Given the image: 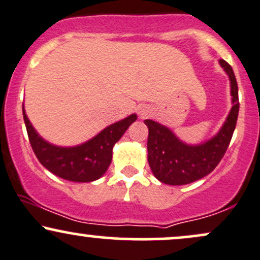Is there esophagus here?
<instances>
[{"instance_id":"34e87169","label":"esophagus","mask_w":260,"mask_h":260,"mask_svg":"<svg viewBox=\"0 0 260 260\" xmlns=\"http://www.w3.org/2000/svg\"><path fill=\"white\" fill-rule=\"evenodd\" d=\"M151 112H153V110H151V107L149 105H143L139 107V116L142 118L149 117L151 115Z\"/></svg>"}]
</instances>
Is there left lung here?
I'll use <instances>...</instances> for the list:
<instances>
[{
    "instance_id": "left-lung-1",
    "label": "left lung",
    "mask_w": 260,
    "mask_h": 260,
    "mask_svg": "<svg viewBox=\"0 0 260 260\" xmlns=\"http://www.w3.org/2000/svg\"><path fill=\"white\" fill-rule=\"evenodd\" d=\"M220 64L231 80L232 106L220 132L213 139L201 145L182 143L169 128L157 122L145 120L149 128L148 162L157 180L166 184L181 186L201 180L210 174L228 150L238 117V86L234 70L228 62L220 59Z\"/></svg>"
}]
</instances>
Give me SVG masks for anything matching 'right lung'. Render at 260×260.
Returning <instances> with one entry per match:
<instances>
[{"label":"right lung","instance_id":"obj_1","mask_svg":"<svg viewBox=\"0 0 260 260\" xmlns=\"http://www.w3.org/2000/svg\"><path fill=\"white\" fill-rule=\"evenodd\" d=\"M29 142L40 164L58 177L73 182H91L106 172L112 160V148L128 127L137 120L131 115L111 124L94 138L73 148H61L49 144L35 132L23 109Z\"/></svg>","mask_w":260,"mask_h":260}]
</instances>
